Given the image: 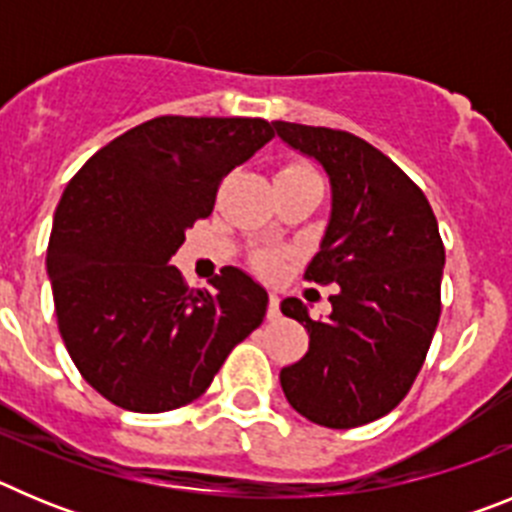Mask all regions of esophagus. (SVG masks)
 <instances>
[{"label":"esophagus","instance_id":"obj_1","mask_svg":"<svg viewBox=\"0 0 512 512\" xmlns=\"http://www.w3.org/2000/svg\"><path fill=\"white\" fill-rule=\"evenodd\" d=\"M266 318L279 320V297L277 295L269 297V310H266Z\"/></svg>","mask_w":512,"mask_h":512}]
</instances>
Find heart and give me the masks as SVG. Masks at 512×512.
Returning <instances> with one entry per match:
<instances>
[{"label": "heart", "instance_id": "1", "mask_svg": "<svg viewBox=\"0 0 512 512\" xmlns=\"http://www.w3.org/2000/svg\"><path fill=\"white\" fill-rule=\"evenodd\" d=\"M315 174L310 164H302V161H292V164H284L282 169L277 171V179H284V176H310ZM256 269L264 271V274H271V271L277 269V259L271 256V253H259L256 256Z\"/></svg>", "mask_w": 512, "mask_h": 512}]
</instances>
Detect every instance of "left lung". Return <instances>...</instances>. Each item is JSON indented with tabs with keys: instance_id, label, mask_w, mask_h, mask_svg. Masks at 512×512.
Listing matches in <instances>:
<instances>
[{
	"instance_id": "8db88e82",
	"label": "left lung",
	"mask_w": 512,
	"mask_h": 512,
	"mask_svg": "<svg viewBox=\"0 0 512 512\" xmlns=\"http://www.w3.org/2000/svg\"><path fill=\"white\" fill-rule=\"evenodd\" d=\"M274 130L330 176V223L305 279L338 284L325 320L295 297L282 302L310 348L279 382L312 423L356 428L395 410L413 387L441 318L446 251L425 194L372 143L284 120Z\"/></svg>"
}]
</instances>
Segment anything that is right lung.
Here are the masks:
<instances>
[{"instance_id":"right-lung-1","label":"right lung","mask_w":512,"mask_h":512,"mask_svg":"<svg viewBox=\"0 0 512 512\" xmlns=\"http://www.w3.org/2000/svg\"><path fill=\"white\" fill-rule=\"evenodd\" d=\"M271 138L261 117H153L63 189L45 253L58 330L81 377L117 408L189 405L264 320L269 295L241 269L189 289L171 256L225 176Z\"/></svg>"}]
</instances>
